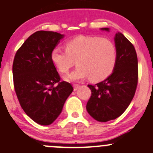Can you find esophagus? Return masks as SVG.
<instances>
[{
  "instance_id": "obj_1",
  "label": "esophagus",
  "mask_w": 153,
  "mask_h": 153,
  "mask_svg": "<svg viewBox=\"0 0 153 153\" xmlns=\"http://www.w3.org/2000/svg\"><path fill=\"white\" fill-rule=\"evenodd\" d=\"M73 87H74V91H77V90L79 88L80 85H76V84H75V85H73Z\"/></svg>"
}]
</instances>
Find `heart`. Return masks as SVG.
<instances>
[{
	"label": "heart",
	"mask_w": 153,
	"mask_h": 153,
	"mask_svg": "<svg viewBox=\"0 0 153 153\" xmlns=\"http://www.w3.org/2000/svg\"><path fill=\"white\" fill-rule=\"evenodd\" d=\"M53 64L61 73H67L76 60L77 68L65 79L78 81L90 76L93 81H100L109 76L118 60L115 43L99 36L75 37L65 44V50L55 48L51 54Z\"/></svg>",
	"instance_id": "obj_1"
}]
</instances>
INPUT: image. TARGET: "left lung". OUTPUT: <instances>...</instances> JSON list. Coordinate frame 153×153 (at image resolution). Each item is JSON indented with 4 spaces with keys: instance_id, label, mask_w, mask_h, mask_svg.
Here are the masks:
<instances>
[{
    "instance_id": "1",
    "label": "left lung",
    "mask_w": 153,
    "mask_h": 153,
    "mask_svg": "<svg viewBox=\"0 0 153 153\" xmlns=\"http://www.w3.org/2000/svg\"><path fill=\"white\" fill-rule=\"evenodd\" d=\"M109 31V28H101ZM118 60L112 73L95 85H88L91 96L86 105L92 118L101 122L122 115L131 103L138 82V61L132 44L120 32L115 36Z\"/></svg>"
}]
</instances>
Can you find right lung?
Instances as JSON below:
<instances>
[{
  "label": "right lung",
  "mask_w": 153,
  "mask_h": 153,
  "mask_svg": "<svg viewBox=\"0 0 153 153\" xmlns=\"http://www.w3.org/2000/svg\"><path fill=\"white\" fill-rule=\"evenodd\" d=\"M63 37L54 31H36L14 57L13 76L19 102L26 115L41 125L56 119L73 91L71 84L60 81L51 59V51Z\"/></svg>",
  "instance_id": "obj_1"
}]
</instances>
